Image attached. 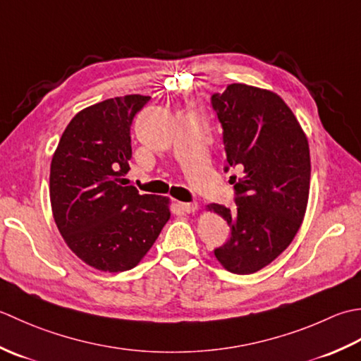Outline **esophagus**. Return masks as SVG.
<instances>
[{"mask_svg": "<svg viewBox=\"0 0 361 361\" xmlns=\"http://www.w3.org/2000/svg\"><path fill=\"white\" fill-rule=\"evenodd\" d=\"M179 209L183 213H193L197 210V204L196 202H179Z\"/></svg>", "mask_w": 361, "mask_h": 361, "instance_id": "esophagus-1", "label": "esophagus"}]
</instances>
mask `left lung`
<instances>
[{
  "label": "left lung",
  "instance_id": "8db88e82",
  "mask_svg": "<svg viewBox=\"0 0 361 361\" xmlns=\"http://www.w3.org/2000/svg\"><path fill=\"white\" fill-rule=\"evenodd\" d=\"M223 126L226 168L235 209L207 205L224 218L231 238L215 249L216 260L233 274H252L277 259L296 237L310 190V149L296 116L274 92L231 84L212 94Z\"/></svg>",
  "mask_w": 361,
  "mask_h": 361
}]
</instances>
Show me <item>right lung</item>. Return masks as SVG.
I'll return each instance as SVG.
<instances>
[{
	"instance_id": "right-lung-1",
	"label": "right lung",
	"mask_w": 361,
	"mask_h": 361,
	"mask_svg": "<svg viewBox=\"0 0 361 361\" xmlns=\"http://www.w3.org/2000/svg\"><path fill=\"white\" fill-rule=\"evenodd\" d=\"M151 98L106 99L75 115L51 160L49 200L59 232L80 260L104 273L132 269L171 216L170 200L124 183L130 124Z\"/></svg>"
}]
</instances>
